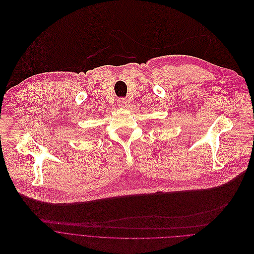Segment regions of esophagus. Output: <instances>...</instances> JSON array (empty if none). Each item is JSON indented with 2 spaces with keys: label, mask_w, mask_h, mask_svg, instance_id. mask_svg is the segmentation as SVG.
<instances>
[{
  "label": "esophagus",
  "mask_w": 254,
  "mask_h": 254,
  "mask_svg": "<svg viewBox=\"0 0 254 254\" xmlns=\"http://www.w3.org/2000/svg\"><path fill=\"white\" fill-rule=\"evenodd\" d=\"M118 106L121 107V108H126L128 105H129V101L128 99H125V98H121L118 100Z\"/></svg>",
  "instance_id": "1"
}]
</instances>
